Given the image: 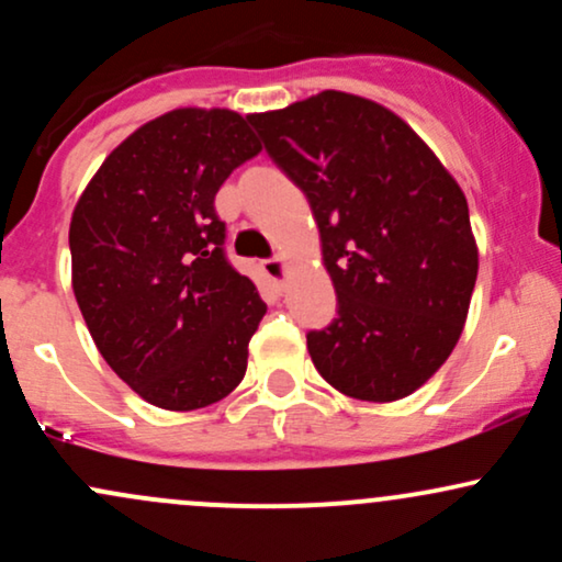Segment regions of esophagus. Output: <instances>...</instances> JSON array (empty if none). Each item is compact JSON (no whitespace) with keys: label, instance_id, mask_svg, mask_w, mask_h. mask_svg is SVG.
Here are the masks:
<instances>
[{"label":"esophagus","instance_id":"esophagus-1","mask_svg":"<svg viewBox=\"0 0 562 562\" xmlns=\"http://www.w3.org/2000/svg\"><path fill=\"white\" fill-rule=\"evenodd\" d=\"M261 269H263V274L269 277V280L277 282V285H282V277H285V263H282L280 256L261 261Z\"/></svg>","mask_w":562,"mask_h":562}]
</instances>
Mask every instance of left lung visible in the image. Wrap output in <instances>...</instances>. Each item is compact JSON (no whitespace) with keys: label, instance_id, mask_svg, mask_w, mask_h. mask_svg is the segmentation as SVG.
<instances>
[{"label":"left lung","instance_id":"obj_1","mask_svg":"<svg viewBox=\"0 0 562 562\" xmlns=\"http://www.w3.org/2000/svg\"><path fill=\"white\" fill-rule=\"evenodd\" d=\"M306 195L338 308L306 333L319 375L351 398L396 402L449 359L479 274L468 200L398 115L346 92L248 115Z\"/></svg>","mask_w":562,"mask_h":562}]
</instances>
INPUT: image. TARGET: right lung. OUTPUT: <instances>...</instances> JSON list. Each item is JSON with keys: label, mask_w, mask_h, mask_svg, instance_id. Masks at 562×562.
<instances>
[{"label": "right lung", "mask_w": 562, "mask_h": 562, "mask_svg": "<svg viewBox=\"0 0 562 562\" xmlns=\"http://www.w3.org/2000/svg\"><path fill=\"white\" fill-rule=\"evenodd\" d=\"M259 153L243 115L182 108L121 142L76 203L83 322L115 375L160 409L216 404L245 375L267 303L229 263L214 200Z\"/></svg>", "instance_id": "add662e5"}]
</instances>
